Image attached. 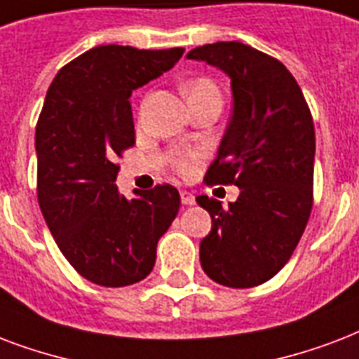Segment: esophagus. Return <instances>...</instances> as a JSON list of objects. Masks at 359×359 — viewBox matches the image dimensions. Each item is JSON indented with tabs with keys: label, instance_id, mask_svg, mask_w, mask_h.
I'll use <instances>...</instances> for the list:
<instances>
[{
	"label": "esophagus",
	"instance_id": "34e87169",
	"mask_svg": "<svg viewBox=\"0 0 359 359\" xmlns=\"http://www.w3.org/2000/svg\"><path fill=\"white\" fill-rule=\"evenodd\" d=\"M182 204L183 205H193L196 200H194V196L191 193H187V191H182Z\"/></svg>",
	"mask_w": 359,
	"mask_h": 359
}]
</instances>
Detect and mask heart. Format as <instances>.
<instances>
[{"label": "heart", "instance_id": "b5f03b06", "mask_svg": "<svg viewBox=\"0 0 359 359\" xmlns=\"http://www.w3.org/2000/svg\"><path fill=\"white\" fill-rule=\"evenodd\" d=\"M205 91H217L215 84L208 79H196L189 80L187 84L183 86V93L191 99V97L198 95V93H205ZM198 163V155L196 154H183L176 159L177 170L182 174H189V172L194 170V166Z\"/></svg>", "mask_w": 359, "mask_h": 359}]
</instances>
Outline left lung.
Segmentation results:
<instances>
[{"instance_id": "1", "label": "left lung", "mask_w": 359, "mask_h": 359, "mask_svg": "<svg viewBox=\"0 0 359 359\" xmlns=\"http://www.w3.org/2000/svg\"><path fill=\"white\" fill-rule=\"evenodd\" d=\"M189 60L205 61L230 79L234 110L205 183H234L236 202H198L211 217L200 241L205 275L230 288H251L285 266L313 208L315 125L298 82L279 60L243 43L196 46Z\"/></svg>"}]
</instances>
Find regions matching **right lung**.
<instances>
[{
  "instance_id": "obj_1",
  "label": "right lung",
  "mask_w": 359,
  "mask_h": 359,
  "mask_svg": "<svg viewBox=\"0 0 359 359\" xmlns=\"http://www.w3.org/2000/svg\"><path fill=\"white\" fill-rule=\"evenodd\" d=\"M183 48L88 50L55 74L35 130L37 196L44 221L69 264L101 286L146 279L157 241L180 210L172 185L118 193L114 165L135 144L129 97L170 71Z\"/></svg>"
}]
</instances>
